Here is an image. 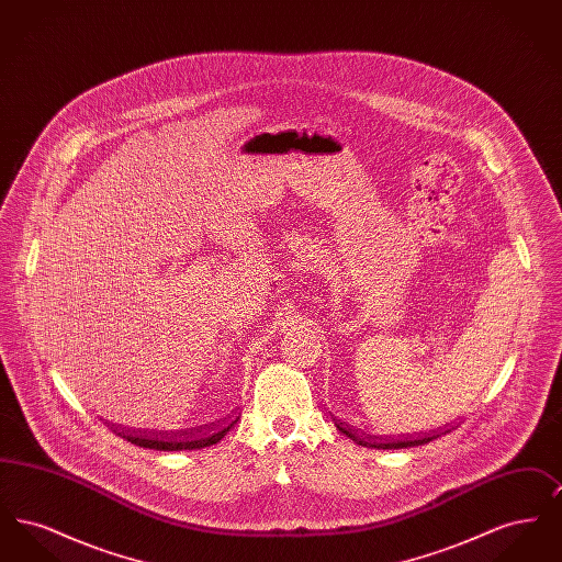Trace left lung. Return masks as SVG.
<instances>
[{"mask_svg":"<svg viewBox=\"0 0 562 562\" xmlns=\"http://www.w3.org/2000/svg\"><path fill=\"white\" fill-rule=\"evenodd\" d=\"M335 426H337V429H339L341 434H346L348 438H351L356 445L369 447V449H408V447H422V445H428L431 440H436L440 434L451 431V429H442V431L431 429L429 434L417 436V438L406 436V438H396V440L392 438V440H387V438H379V436H371V434H360L358 429L349 428V426L337 422V419H335Z\"/></svg>","mask_w":562,"mask_h":562,"instance_id":"left-lung-1","label":"left lung"}]
</instances>
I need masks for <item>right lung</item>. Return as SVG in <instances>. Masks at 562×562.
Masks as SVG:
<instances>
[{"mask_svg": "<svg viewBox=\"0 0 562 562\" xmlns=\"http://www.w3.org/2000/svg\"><path fill=\"white\" fill-rule=\"evenodd\" d=\"M238 424V417L223 419L209 428L191 429V431H175V434H147V431H134V429H117L113 431L128 442L143 449H156V451H193L216 445L229 429Z\"/></svg>", "mask_w": 562, "mask_h": 562, "instance_id": "right-lung-1", "label": "right lung"}]
</instances>
